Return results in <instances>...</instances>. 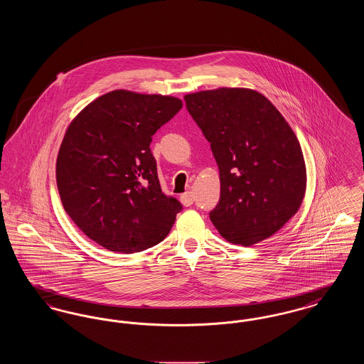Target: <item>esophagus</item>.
Listing matches in <instances>:
<instances>
[{"label":"esophagus","instance_id":"obj_1","mask_svg":"<svg viewBox=\"0 0 364 364\" xmlns=\"http://www.w3.org/2000/svg\"><path fill=\"white\" fill-rule=\"evenodd\" d=\"M180 202H181L186 208L191 206V205L193 203V195H192V192H190V191L184 192V193L180 196Z\"/></svg>","mask_w":364,"mask_h":364}]
</instances>
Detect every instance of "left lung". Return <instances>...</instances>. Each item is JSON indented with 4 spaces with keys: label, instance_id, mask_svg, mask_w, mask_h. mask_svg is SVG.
<instances>
[{
    "label": "left lung",
    "instance_id": "8db88e82",
    "mask_svg": "<svg viewBox=\"0 0 364 364\" xmlns=\"http://www.w3.org/2000/svg\"><path fill=\"white\" fill-rule=\"evenodd\" d=\"M220 169V202L210 220L233 244L274 235L300 208L306 165L299 140L266 97L248 88H217L184 97Z\"/></svg>",
    "mask_w": 364,
    "mask_h": 364
}]
</instances>
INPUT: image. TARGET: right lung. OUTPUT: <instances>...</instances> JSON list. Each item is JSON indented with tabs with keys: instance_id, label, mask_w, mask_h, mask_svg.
<instances>
[{
	"instance_id": "obj_1",
	"label": "right lung",
	"mask_w": 364,
	"mask_h": 364,
	"mask_svg": "<svg viewBox=\"0 0 364 364\" xmlns=\"http://www.w3.org/2000/svg\"><path fill=\"white\" fill-rule=\"evenodd\" d=\"M174 97L116 90L70 122L57 156V187L72 221L106 250L132 254L171 232L181 203L165 195L150 143L178 113Z\"/></svg>"
}]
</instances>
